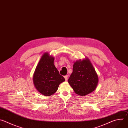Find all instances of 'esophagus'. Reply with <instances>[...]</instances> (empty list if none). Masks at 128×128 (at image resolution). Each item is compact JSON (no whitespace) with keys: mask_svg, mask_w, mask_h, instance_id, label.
I'll list each match as a JSON object with an SVG mask.
<instances>
[{"mask_svg":"<svg viewBox=\"0 0 128 128\" xmlns=\"http://www.w3.org/2000/svg\"><path fill=\"white\" fill-rule=\"evenodd\" d=\"M64 78H65V80H68V76H64Z\"/></svg>","mask_w":128,"mask_h":128,"instance_id":"34e87169","label":"esophagus"}]
</instances>
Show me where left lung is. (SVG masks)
<instances>
[{
	"label": "left lung",
	"instance_id": "8db88e82",
	"mask_svg": "<svg viewBox=\"0 0 128 128\" xmlns=\"http://www.w3.org/2000/svg\"><path fill=\"white\" fill-rule=\"evenodd\" d=\"M68 81L75 93L83 96L96 89L98 77L92 64L86 59L74 63Z\"/></svg>",
	"mask_w": 128,
	"mask_h": 128
}]
</instances>
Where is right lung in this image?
<instances>
[{
    "label": "right lung",
    "mask_w": 128,
    "mask_h": 128,
    "mask_svg": "<svg viewBox=\"0 0 128 128\" xmlns=\"http://www.w3.org/2000/svg\"><path fill=\"white\" fill-rule=\"evenodd\" d=\"M54 58L45 53L42 57L33 75L34 84L44 96H50L57 90L59 84L65 80L54 64Z\"/></svg>",
    "instance_id": "1"
}]
</instances>
